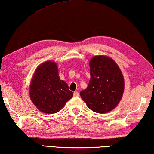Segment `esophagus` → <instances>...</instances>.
Returning <instances> with one entry per match:
<instances>
[{
  "label": "esophagus",
  "mask_w": 154,
  "mask_h": 154,
  "mask_svg": "<svg viewBox=\"0 0 154 154\" xmlns=\"http://www.w3.org/2000/svg\"><path fill=\"white\" fill-rule=\"evenodd\" d=\"M73 96L75 97H78V96H79V93H78L77 91H75L74 94H73Z\"/></svg>",
  "instance_id": "obj_1"
}]
</instances>
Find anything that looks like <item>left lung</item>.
Masks as SVG:
<instances>
[{
  "mask_svg": "<svg viewBox=\"0 0 154 154\" xmlns=\"http://www.w3.org/2000/svg\"><path fill=\"white\" fill-rule=\"evenodd\" d=\"M90 80L80 96L90 110L104 114L119 104L124 93L125 80L121 69L112 58L94 56L89 61Z\"/></svg>",
  "mask_w": 154,
  "mask_h": 154,
  "instance_id": "1",
  "label": "left lung"
}]
</instances>
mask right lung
Masks as SVG:
<instances>
[{
  "mask_svg": "<svg viewBox=\"0 0 154 154\" xmlns=\"http://www.w3.org/2000/svg\"><path fill=\"white\" fill-rule=\"evenodd\" d=\"M73 96L68 84L60 79L57 64L48 60L40 64L33 73L29 86V96L40 112L54 114L59 112Z\"/></svg>",
  "mask_w": 154,
  "mask_h": 154,
  "instance_id": "right-lung-1",
  "label": "right lung"
}]
</instances>
